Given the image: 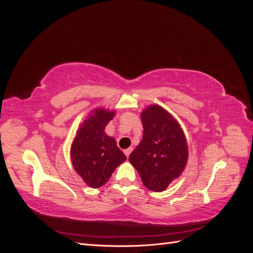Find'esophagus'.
Masks as SVG:
<instances>
[{
    "mask_svg": "<svg viewBox=\"0 0 253 253\" xmlns=\"http://www.w3.org/2000/svg\"><path fill=\"white\" fill-rule=\"evenodd\" d=\"M132 151H133V148H128V149H126V150H125V154L126 155V157H128V155L131 154Z\"/></svg>",
    "mask_w": 253,
    "mask_h": 253,
    "instance_id": "1",
    "label": "esophagus"
}]
</instances>
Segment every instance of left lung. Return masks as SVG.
Segmentation results:
<instances>
[{"label":"left lung","mask_w":253,"mask_h":253,"mask_svg":"<svg viewBox=\"0 0 253 253\" xmlns=\"http://www.w3.org/2000/svg\"><path fill=\"white\" fill-rule=\"evenodd\" d=\"M141 121L142 140L128 160L145 187L162 192L185 169L188 162L187 140L177 120L157 104L142 111Z\"/></svg>","instance_id":"1"}]
</instances>
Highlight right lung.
<instances>
[{
  "label": "right lung",
  "instance_id": "right-lung-1",
  "mask_svg": "<svg viewBox=\"0 0 253 253\" xmlns=\"http://www.w3.org/2000/svg\"><path fill=\"white\" fill-rule=\"evenodd\" d=\"M114 116L115 111L93 110L78 128L72 143L74 169L90 188L102 187L115 169L126 159L116 140L104 132Z\"/></svg>",
  "mask_w": 253,
  "mask_h": 253
}]
</instances>
